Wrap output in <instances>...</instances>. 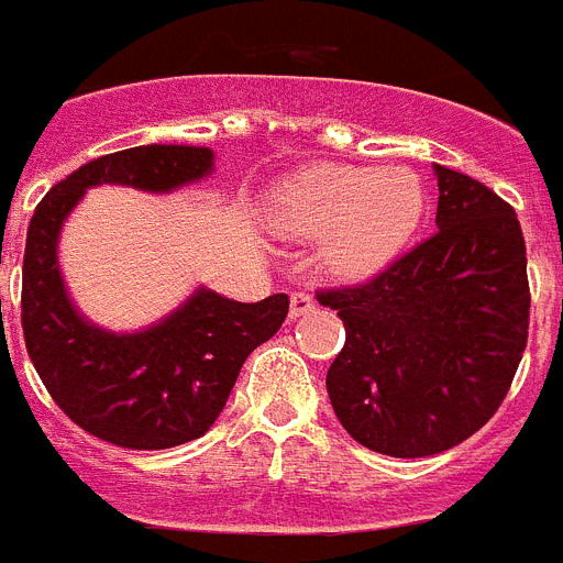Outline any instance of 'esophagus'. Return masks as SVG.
I'll use <instances>...</instances> for the list:
<instances>
[{
    "instance_id": "34e87169",
    "label": "esophagus",
    "mask_w": 563,
    "mask_h": 563,
    "mask_svg": "<svg viewBox=\"0 0 563 563\" xmlns=\"http://www.w3.org/2000/svg\"><path fill=\"white\" fill-rule=\"evenodd\" d=\"M309 312H314L312 295H306V291H295V295H291V306H289L291 318H303V314H309Z\"/></svg>"
}]
</instances>
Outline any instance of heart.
Wrapping results in <instances>:
<instances>
[{
    "mask_svg": "<svg viewBox=\"0 0 563 563\" xmlns=\"http://www.w3.org/2000/svg\"><path fill=\"white\" fill-rule=\"evenodd\" d=\"M422 178L410 170L321 164L272 196L274 228L295 240H323V263L344 280L387 266L424 217Z\"/></svg>",
    "mask_w": 563,
    "mask_h": 563,
    "instance_id": "b5f03b06",
    "label": "heart"
}]
</instances>
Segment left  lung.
<instances>
[{"label": "left lung", "instance_id": "1", "mask_svg": "<svg viewBox=\"0 0 563 563\" xmlns=\"http://www.w3.org/2000/svg\"><path fill=\"white\" fill-rule=\"evenodd\" d=\"M437 234L321 306L344 321L327 373L338 422L369 451L431 456L468 440L509 393L529 335L527 245L509 202L433 164Z\"/></svg>", "mask_w": 563, "mask_h": 563}]
</instances>
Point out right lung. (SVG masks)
Wrapping results in <instances>:
<instances>
[{"instance_id":"1","label":"right lung","mask_w":563,"mask_h":563,"mask_svg":"<svg viewBox=\"0 0 563 563\" xmlns=\"http://www.w3.org/2000/svg\"><path fill=\"white\" fill-rule=\"evenodd\" d=\"M213 173V150L147 144L77 167L36 205L22 260L25 346L59 410L98 440L158 451L199 440L225 408L242 364L277 332L289 295L240 303L199 289L162 321L112 332L77 312L59 274L63 222L89 187L170 194Z\"/></svg>"}]
</instances>
